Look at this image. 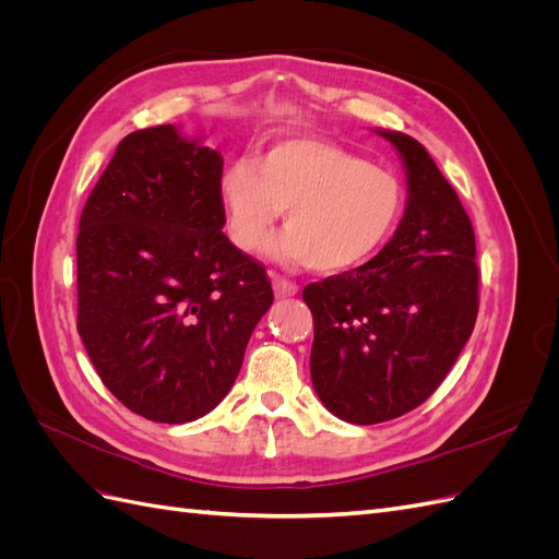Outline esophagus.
<instances>
[{
  "instance_id": "esophagus-1",
  "label": "esophagus",
  "mask_w": 559,
  "mask_h": 559,
  "mask_svg": "<svg viewBox=\"0 0 559 559\" xmlns=\"http://www.w3.org/2000/svg\"><path fill=\"white\" fill-rule=\"evenodd\" d=\"M273 292L277 298H289V296L298 294V284L284 280L280 275H273Z\"/></svg>"
}]
</instances>
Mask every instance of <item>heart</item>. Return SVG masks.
I'll return each mask as SVG.
<instances>
[{"instance_id": "obj_1", "label": "heart", "mask_w": 559, "mask_h": 559, "mask_svg": "<svg viewBox=\"0 0 559 559\" xmlns=\"http://www.w3.org/2000/svg\"><path fill=\"white\" fill-rule=\"evenodd\" d=\"M216 191L235 247L259 249L286 209V230L265 242V257L319 275H343L373 259L405 205L392 170L321 138H284L259 160L233 158Z\"/></svg>"}]
</instances>
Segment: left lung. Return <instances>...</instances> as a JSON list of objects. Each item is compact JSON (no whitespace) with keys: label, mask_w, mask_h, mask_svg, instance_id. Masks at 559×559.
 <instances>
[{"label":"left lung","mask_w":559,"mask_h":559,"mask_svg":"<svg viewBox=\"0 0 559 559\" xmlns=\"http://www.w3.org/2000/svg\"><path fill=\"white\" fill-rule=\"evenodd\" d=\"M376 132L396 148L408 186L394 238L357 270L302 289L314 319V392L349 425L425 403L478 314L476 238L460 198L411 134Z\"/></svg>","instance_id":"left-lung-1"}]
</instances>
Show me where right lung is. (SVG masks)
Returning <instances> with one entry per match:
<instances>
[{
	"label": "right lung",
	"instance_id": "1",
	"mask_svg": "<svg viewBox=\"0 0 559 559\" xmlns=\"http://www.w3.org/2000/svg\"><path fill=\"white\" fill-rule=\"evenodd\" d=\"M224 158L177 126L118 144L83 207L76 329L99 380L126 408L183 425L238 378L273 286L224 235Z\"/></svg>",
	"mask_w": 559,
	"mask_h": 559
}]
</instances>
